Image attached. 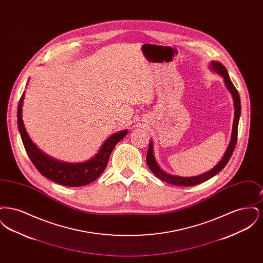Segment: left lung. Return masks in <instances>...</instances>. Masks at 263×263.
<instances>
[{"label": "left lung", "mask_w": 263, "mask_h": 263, "mask_svg": "<svg viewBox=\"0 0 263 263\" xmlns=\"http://www.w3.org/2000/svg\"><path fill=\"white\" fill-rule=\"evenodd\" d=\"M210 69L213 72H215L218 75L223 77L227 89L230 91V93L232 95L233 100H234L235 113H234V123H233V129H232V135H231L230 144H229V146L226 150L222 160L217 163L212 170H210L207 173H204L202 175H196V176L182 177V176H178V175H170V174L163 172V170L161 168V166L158 164L157 161H156V158H155V155H154V144H153V141L151 140L149 150H148L147 158H146L148 166L150 167L151 172L156 175L158 178L162 179L163 181H165L170 184L180 185V186H193V185L199 184L201 182H204V181L210 179L214 175L220 173L225 167L226 164L228 163L230 158L232 157L233 152L235 150V147L237 145L238 120H239L240 109H241L239 95H238L237 88H235V86L233 85L224 65H222L221 63L217 62V61H212L210 63Z\"/></svg>", "instance_id": "8db88e82"}]
</instances>
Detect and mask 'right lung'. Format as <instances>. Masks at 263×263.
Wrapping results in <instances>:
<instances>
[{"instance_id":"obj_1","label":"right lung","mask_w":263,"mask_h":263,"mask_svg":"<svg viewBox=\"0 0 263 263\" xmlns=\"http://www.w3.org/2000/svg\"><path fill=\"white\" fill-rule=\"evenodd\" d=\"M25 92L23 93L17 107V127L23 140L25 151L38 172L52 181L65 186H83L99 178L105 170L110 154L115 145L125 137L127 130L118 131L107 138L100 151L90 160L83 163H66L47 156L32 142L28 136L23 120V104Z\"/></svg>"}]
</instances>
